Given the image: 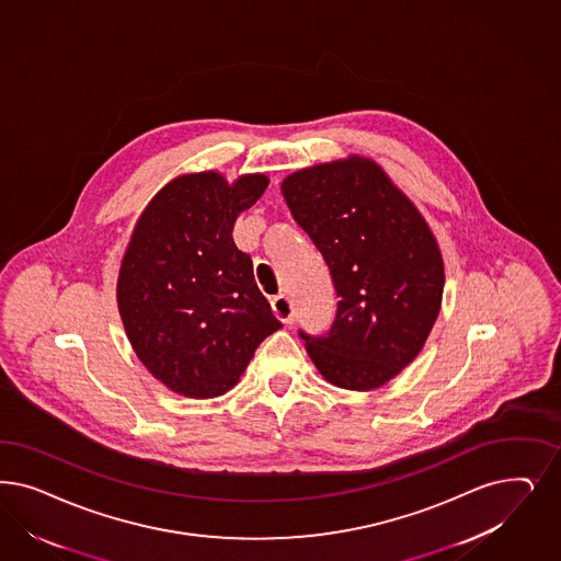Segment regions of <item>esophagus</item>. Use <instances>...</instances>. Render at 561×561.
Masks as SVG:
<instances>
[{
    "instance_id": "obj_1",
    "label": "esophagus",
    "mask_w": 561,
    "mask_h": 561,
    "mask_svg": "<svg viewBox=\"0 0 561 561\" xmlns=\"http://www.w3.org/2000/svg\"><path fill=\"white\" fill-rule=\"evenodd\" d=\"M272 313L280 320V322H290L293 318V306L287 295H276L271 301Z\"/></svg>"
}]
</instances>
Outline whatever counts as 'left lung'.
I'll return each instance as SVG.
<instances>
[{
  "label": "left lung",
  "mask_w": 561,
  "mask_h": 561,
  "mask_svg": "<svg viewBox=\"0 0 561 561\" xmlns=\"http://www.w3.org/2000/svg\"><path fill=\"white\" fill-rule=\"evenodd\" d=\"M280 192L341 297L325 336L301 332L309 359L339 388H380L415 359L437 320L446 283L437 239L380 164L359 154L299 169Z\"/></svg>",
  "instance_id": "left-lung-1"
}]
</instances>
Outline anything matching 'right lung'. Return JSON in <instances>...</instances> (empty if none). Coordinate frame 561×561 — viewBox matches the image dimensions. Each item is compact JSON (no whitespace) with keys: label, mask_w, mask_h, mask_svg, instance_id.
<instances>
[{"label":"right lung","mask_w":561,"mask_h":561,"mask_svg":"<svg viewBox=\"0 0 561 561\" xmlns=\"http://www.w3.org/2000/svg\"><path fill=\"white\" fill-rule=\"evenodd\" d=\"M266 187L264 173L233 183L218 171L185 173L148 202L127 241L117 276L127 341L175 394L229 392L280 328L233 241L237 217Z\"/></svg>","instance_id":"1"}]
</instances>
